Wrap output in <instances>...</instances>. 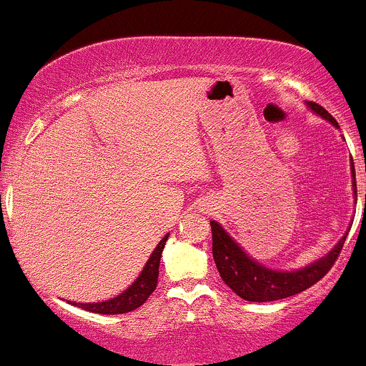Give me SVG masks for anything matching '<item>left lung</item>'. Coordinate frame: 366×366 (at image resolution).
<instances>
[{
	"mask_svg": "<svg viewBox=\"0 0 366 366\" xmlns=\"http://www.w3.org/2000/svg\"><path fill=\"white\" fill-rule=\"evenodd\" d=\"M306 107L313 114L320 115L322 119L331 122L336 129H340L335 117L325 108H322L320 104L307 101ZM350 172H352V192L356 195V172H354L352 162H350ZM209 226H212L213 259H215L220 277L238 297L251 302H269L292 297V295L305 292L311 285L320 281L327 274V270L331 269L332 263L336 262V258H338L340 251L343 247V242H345L350 229L349 227L343 233V237L336 242V245L327 254L315 259L310 265L294 270H280L270 269V267H265L259 262H256L252 256H249L244 251V247L234 238H231V234L217 220H209Z\"/></svg>",
	"mask_w": 366,
	"mask_h": 366,
	"instance_id": "1",
	"label": "left lung"
}]
</instances>
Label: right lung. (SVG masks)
I'll return each mask as SVG.
<instances>
[{
    "label": "right lung",
    "mask_w": 366,
    "mask_h": 366,
    "mask_svg": "<svg viewBox=\"0 0 366 366\" xmlns=\"http://www.w3.org/2000/svg\"><path fill=\"white\" fill-rule=\"evenodd\" d=\"M169 233L165 234L164 238L160 240V244L154 247V251L151 252L149 259L144 265L142 272L139 274L135 281L126 288L122 294L115 295V297L108 299V301L103 302H74L72 301L71 305L83 307L86 311H92V313H99V315H121V313H128V311L137 310L147 301L151 294L154 292L158 283V267H160V258L162 252H164L165 242H167Z\"/></svg>",
    "instance_id": "1"
}]
</instances>
